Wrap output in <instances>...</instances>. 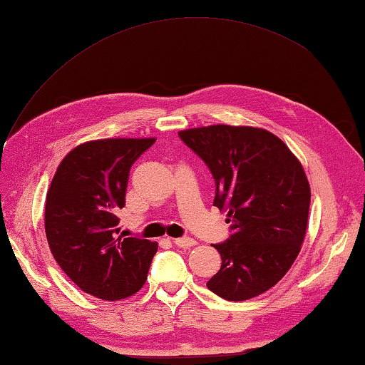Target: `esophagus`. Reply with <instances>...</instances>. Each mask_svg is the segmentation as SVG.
<instances>
[{
	"instance_id": "obj_1",
	"label": "esophagus",
	"mask_w": 365,
	"mask_h": 365,
	"mask_svg": "<svg viewBox=\"0 0 365 365\" xmlns=\"http://www.w3.org/2000/svg\"><path fill=\"white\" fill-rule=\"evenodd\" d=\"M174 245L178 246V247H191V246L196 245V240L195 238H190V237H187V238H175L174 240Z\"/></svg>"
}]
</instances>
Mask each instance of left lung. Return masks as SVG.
I'll list each match as a JSON object with an SVG mask.
<instances>
[{
	"label": "left lung",
	"mask_w": 365,
	"mask_h": 365,
	"mask_svg": "<svg viewBox=\"0 0 365 365\" xmlns=\"http://www.w3.org/2000/svg\"><path fill=\"white\" fill-rule=\"evenodd\" d=\"M212 170L213 205L227 212L232 235L213 245L221 268L208 290L245 301L285 276L304 242L311 187L299 160L268 130L208 125L178 131Z\"/></svg>",
	"instance_id": "left-lung-1"
}]
</instances>
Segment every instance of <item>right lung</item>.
<instances>
[{
  "label": "right lung",
  "instance_id": "1",
  "mask_svg": "<svg viewBox=\"0 0 365 365\" xmlns=\"http://www.w3.org/2000/svg\"><path fill=\"white\" fill-rule=\"evenodd\" d=\"M155 138H108L68 152L46 191L45 235L64 273L92 297L128 298L143 285L157 242L119 235L130 168Z\"/></svg>",
  "mask_w": 365,
  "mask_h": 365
}]
</instances>
